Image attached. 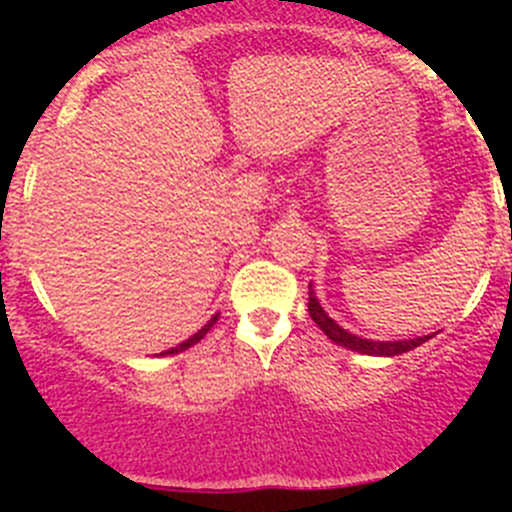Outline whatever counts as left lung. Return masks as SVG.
Segmentation results:
<instances>
[{
    "mask_svg": "<svg viewBox=\"0 0 512 512\" xmlns=\"http://www.w3.org/2000/svg\"><path fill=\"white\" fill-rule=\"evenodd\" d=\"M309 317L317 322V327L322 329L324 334H327L329 339H332L334 344H339V347H347L352 349V352H359V354H369V356H396V354H404V352H411V349L421 347L423 342H428V337H418V339H406V342H371V339H361V337H354V334H349L347 329L339 327L334 319H329V314L324 312L322 304L317 302V297H314L312 292V285H309Z\"/></svg>",
    "mask_w": 512,
    "mask_h": 512,
    "instance_id": "left-lung-1",
    "label": "left lung"
}]
</instances>
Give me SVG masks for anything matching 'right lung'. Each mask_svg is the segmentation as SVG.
<instances>
[{"label":"right lung","instance_id":"right-lung-1","mask_svg":"<svg viewBox=\"0 0 512 512\" xmlns=\"http://www.w3.org/2000/svg\"><path fill=\"white\" fill-rule=\"evenodd\" d=\"M215 322H218V314H215V317H213V319H210V322H208V324H205V327H203V329H200V332H195V334H193V337H190V339H185V342H183V344H178V347L168 349V352H163V354H178V352H185V349H188V347H193V344H198V342H200V339H203V337H205V334H208V332H210V327H213V324H215Z\"/></svg>","mask_w":512,"mask_h":512}]
</instances>
